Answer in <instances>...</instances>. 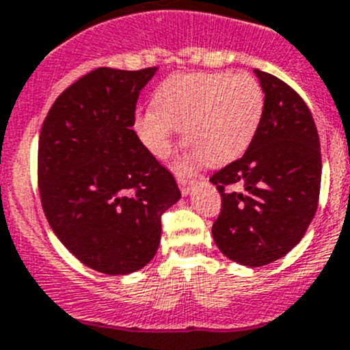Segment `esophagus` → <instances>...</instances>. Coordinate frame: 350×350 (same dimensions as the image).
Instances as JSON below:
<instances>
[{"label":"esophagus","instance_id":"1","mask_svg":"<svg viewBox=\"0 0 350 350\" xmlns=\"http://www.w3.org/2000/svg\"><path fill=\"white\" fill-rule=\"evenodd\" d=\"M176 182H178V187H180V192H182V196H189L190 187H192V183L196 182V180L185 178V176H178V178H176Z\"/></svg>","mask_w":350,"mask_h":350}]
</instances>
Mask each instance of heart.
Masks as SVG:
<instances>
[{
    "instance_id": "b5f03b06",
    "label": "heart",
    "mask_w": 350,
    "mask_h": 350,
    "mask_svg": "<svg viewBox=\"0 0 350 350\" xmlns=\"http://www.w3.org/2000/svg\"><path fill=\"white\" fill-rule=\"evenodd\" d=\"M153 107L136 116V131L157 158H167L183 129L189 151L176 161L182 172L200 160L223 167L250 148L265 112V93L248 72H187L165 79Z\"/></svg>"
}]
</instances>
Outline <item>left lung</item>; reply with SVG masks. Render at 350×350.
Listing matches in <instances>:
<instances>
[{
    "instance_id": "left-lung-1",
    "label": "left lung",
    "mask_w": 350,
    "mask_h": 350,
    "mask_svg": "<svg viewBox=\"0 0 350 350\" xmlns=\"http://www.w3.org/2000/svg\"><path fill=\"white\" fill-rule=\"evenodd\" d=\"M265 93L260 129L243 157L211 176L221 193L213 224L230 260L262 267L301 241L318 207L320 137L313 116L289 85L255 69Z\"/></svg>"
}]
</instances>
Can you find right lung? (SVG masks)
Here are the masks:
<instances>
[{"mask_svg":"<svg viewBox=\"0 0 350 350\" xmlns=\"http://www.w3.org/2000/svg\"><path fill=\"white\" fill-rule=\"evenodd\" d=\"M158 68H98L64 90L39 137L42 209L61 243L109 275L143 269L161 238V214L180 199L174 175L134 133L141 90Z\"/></svg>","mask_w":350,"mask_h":350,"instance_id":"obj_1","label":"right lung"}]
</instances>
